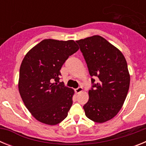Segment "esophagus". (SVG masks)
<instances>
[{"mask_svg": "<svg viewBox=\"0 0 146 146\" xmlns=\"http://www.w3.org/2000/svg\"><path fill=\"white\" fill-rule=\"evenodd\" d=\"M82 87H78L77 88L75 89L76 94H79V93L82 92Z\"/></svg>", "mask_w": 146, "mask_h": 146, "instance_id": "1", "label": "esophagus"}]
</instances>
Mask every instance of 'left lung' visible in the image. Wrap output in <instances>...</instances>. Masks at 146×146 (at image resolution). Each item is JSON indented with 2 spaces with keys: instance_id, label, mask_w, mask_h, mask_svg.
<instances>
[{
  "instance_id": "8db88e82",
  "label": "left lung",
  "mask_w": 146,
  "mask_h": 146,
  "mask_svg": "<svg viewBox=\"0 0 146 146\" xmlns=\"http://www.w3.org/2000/svg\"><path fill=\"white\" fill-rule=\"evenodd\" d=\"M87 64L92 88L83 106L86 115L96 123L114 118L123 106L130 83L127 63L118 48L100 36L76 41Z\"/></svg>"
}]
</instances>
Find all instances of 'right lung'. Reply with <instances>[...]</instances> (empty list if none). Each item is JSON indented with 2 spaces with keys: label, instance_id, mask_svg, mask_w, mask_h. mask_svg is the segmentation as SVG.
I'll return each instance as SVG.
<instances>
[{
  "label": "right lung",
  "instance_id": "right-lung-1",
  "mask_svg": "<svg viewBox=\"0 0 146 146\" xmlns=\"http://www.w3.org/2000/svg\"><path fill=\"white\" fill-rule=\"evenodd\" d=\"M79 50L74 40L44 39L22 61L18 88L27 109L37 121L56 125L66 118L74 90L59 82L60 70Z\"/></svg>",
  "mask_w": 146,
  "mask_h": 146
}]
</instances>
